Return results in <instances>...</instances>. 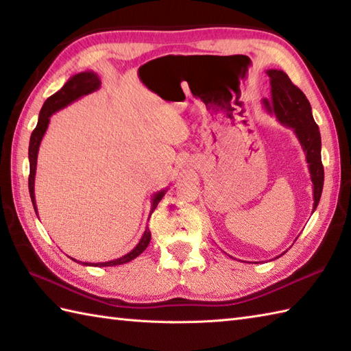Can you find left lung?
<instances>
[{
  "label": "left lung",
  "mask_w": 351,
  "mask_h": 351,
  "mask_svg": "<svg viewBox=\"0 0 351 351\" xmlns=\"http://www.w3.org/2000/svg\"><path fill=\"white\" fill-rule=\"evenodd\" d=\"M267 75L270 78V99H263L264 108L270 114L278 117V121L294 131L297 140L306 156L308 169L314 191V206L317 210L319 197H322L324 169L322 162V136L318 125L312 116V108L306 96L299 87L291 83L289 77L283 71L268 69Z\"/></svg>",
  "instance_id": "left-lung-1"
}]
</instances>
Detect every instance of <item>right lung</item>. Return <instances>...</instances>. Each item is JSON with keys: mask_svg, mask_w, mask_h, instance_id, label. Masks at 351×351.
I'll return each mask as SVG.
<instances>
[{"mask_svg": "<svg viewBox=\"0 0 351 351\" xmlns=\"http://www.w3.org/2000/svg\"><path fill=\"white\" fill-rule=\"evenodd\" d=\"M101 87V80L98 77V73H95L93 71H86V72H80L75 73V75L71 77L66 84L58 90L57 93H54L52 96L45 101V104L42 106V110L39 113V121H37V125L34 131L32 132V137H29V146H28V160H29V178H28V190H29V197H32V202L34 206V211L37 214V206H36V196H34V178H36V166H37V154H39V146L40 141L45 136V132L48 130L49 125V117L57 113L58 110H62L64 107H68L69 104L78 101L83 96L93 93L98 90ZM167 189L160 190L154 193L152 196V206H151V213H149V219H151V214L154 213V210L158 205L160 200L162 199V196L166 195ZM149 241H151V230L149 228L145 229L143 235H141L138 244L134 247L131 252L126 253V255L113 259V261H107V263H83V261H77L71 258L72 261H75L78 264L83 265H88V267H113V265H121V264H126L132 261L134 258H137L140 253H143L145 249L149 245Z\"/></svg>", "mask_w": 351, "mask_h": 351, "instance_id": "right-lung-1", "label": "right lung"}]
</instances>
